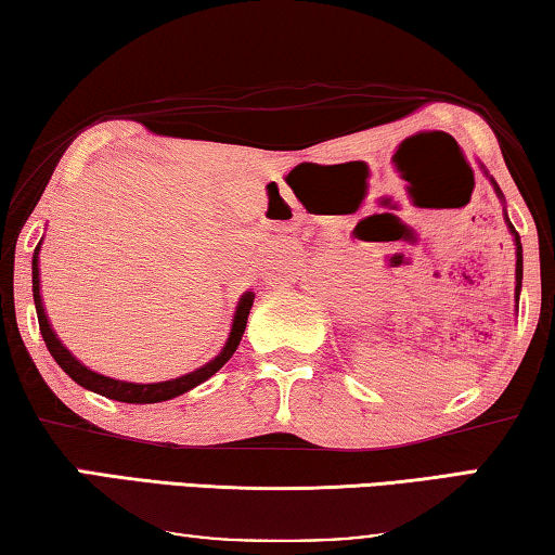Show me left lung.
Returning a JSON list of instances; mask_svg holds the SVG:
<instances>
[{
	"mask_svg": "<svg viewBox=\"0 0 555 555\" xmlns=\"http://www.w3.org/2000/svg\"><path fill=\"white\" fill-rule=\"evenodd\" d=\"M491 183H493V191L499 193V198H504L493 178H491ZM506 223H508L511 233H514V243H516V305H518V295H521V280H524V250H521V237H518V233L514 230V225H511L508 218H506Z\"/></svg>",
	"mask_w": 555,
	"mask_h": 555,
	"instance_id": "left-lung-1",
	"label": "left lung"
}]
</instances>
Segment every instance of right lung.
Masks as SVG:
<instances>
[{
    "instance_id": "1",
    "label": "right lung",
    "mask_w": 555,
    "mask_h": 555,
    "mask_svg": "<svg viewBox=\"0 0 555 555\" xmlns=\"http://www.w3.org/2000/svg\"><path fill=\"white\" fill-rule=\"evenodd\" d=\"M39 248H41V243L37 245V250H34V258H31V289H34V305H37L41 337H44L47 349L51 352V357L56 360V364L62 366V370L69 374L76 385H81L83 389L96 391V395H101V397L116 399V402H126V404L166 402V399L185 395V391H191L193 387H198L206 379H210L212 374H216L220 366H223L230 360V357H233L237 345H241L245 325H248L250 307H253V300H255L253 293L241 295V302H237V307H235L233 327H230L228 343H225L223 349H220V354L216 357V360H210L203 366H198L195 372H189V374H183V377H176V379L153 382V385H139V382H124V379L104 377V374L93 372V370H89V366H83L79 360H76L69 349L62 345V339L56 337V332L51 330L49 320H47V312H44V302H41V295H39V283H41V280H39Z\"/></svg>"
}]
</instances>
